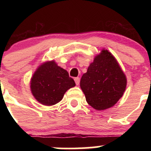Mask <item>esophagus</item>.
<instances>
[{
  "label": "esophagus",
  "mask_w": 151,
  "mask_h": 151,
  "mask_svg": "<svg viewBox=\"0 0 151 151\" xmlns=\"http://www.w3.org/2000/svg\"><path fill=\"white\" fill-rule=\"evenodd\" d=\"M74 80H75V82H76V84L77 85H79V83H80V78H78V77H76V78H74Z\"/></svg>",
  "instance_id": "1"
}]
</instances>
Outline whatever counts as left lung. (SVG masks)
<instances>
[{"instance_id": "1", "label": "left lung", "mask_w": 151, "mask_h": 151, "mask_svg": "<svg viewBox=\"0 0 151 151\" xmlns=\"http://www.w3.org/2000/svg\"><path fill=\"white\" fill-rule=\"evenodd\" d=\"M126 83L125 75L115 57L103 49L82 76L80 87L90 106L104 110L118 102L123 95Z\"/></svg>"}]
</instances>
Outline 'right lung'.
<instances>
[{
  "instance_id": "obj_1",
  "label": "right lung",
  "mask_w": 151,
  "mask_h": 151,
  "mask_svg": "<svg viewBox=\"0 0 151 151\" xmlns=\"http://www.w3.org/2000/svg\"><path fill=\"white\" fill-rule=\"evenodd\" d=\"M30 84L35 98L46 106L60 102L66 91L76 85L68 72L57 66L54 60L40 65L31 78Z\"/></svg>"
}]
</instances>
